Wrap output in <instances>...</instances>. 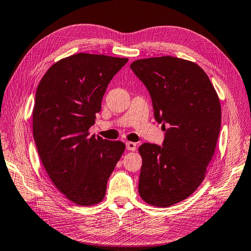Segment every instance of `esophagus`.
I'll return each instance as SVG.
<instances>
[{
  "label": "esophagus",
  "instance_id": "esophagus-1",
  "mask_svg": "<svg viewBox=\"0 0 251 251\" xmlns=\"http://www.w3.org/2000/svg\"><path fill=\"white\" fill-rule=\"evenodd\" d=\"M126 149L128 151H132V152H135L137 150V144L135 142H130V141H127L126 142Z\"/></svg>",
  "mask_w": 251,
  "mask_h": 251
}]
</instances>
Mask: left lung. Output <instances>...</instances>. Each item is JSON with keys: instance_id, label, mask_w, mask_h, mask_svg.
Masks as SVG:
<instances>
[{"instance_id": "1", "label": "left lung", "mask_w": 251, "mask_h": 251, "mask_svg": "<svg viewBox=\"0 0 251 251\" xmlns=\"http://www.w3.org/2000/svg\"><path fill=\"white\" fill-rule=\"evenodd\" d=\"M130 67L148 87L155 119L166 130L162 147L139 148V195L150 205L168 207L194 194L205 178L220 130L219 97L205 72L191 61L158 56Z\"/></svg>"}]
</instances>
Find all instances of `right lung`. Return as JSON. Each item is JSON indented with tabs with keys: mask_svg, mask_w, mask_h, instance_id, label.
<instances>
[{
	"mask_svg": "<svg viewBox=\"0 0 251 251\" xmlns=\"http://www.w3.org/2000/svg\"><path fill=\"white\" fill-rule=\"evenodd\" d=\"M126 57L77 53L52 65L37 86L33 135L51 182L81 206L101 202L125 144L90 137L104 92Z\"/></svg>",
	"mask_w": 251,
	"mask_h": 251,
	"instance_id": "add662e5",
	"label": "right lung"
}]
</instances>
